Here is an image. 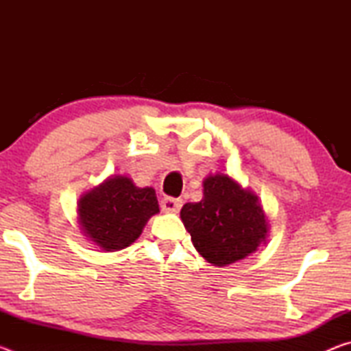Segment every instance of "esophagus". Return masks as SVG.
<instances>
[{
    "instance_id": "obj_1",
    "label": "esophagus",
    "mask_w": 351,
    "mask_h": 351,
    "mask_svg": "<svg viewBox=\"0 0 351 351\" xmlns=\"http://www.w3.org/2000/svg\"><path fill=\"white\" fill-rule=\"evenodd\" d=\"M182 201L180 198H164L161 201V209L165 213H176L180 212Z\"/></svg>"
}]
</instances>
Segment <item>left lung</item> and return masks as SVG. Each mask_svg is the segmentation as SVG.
Wrapping results in <instances>:
<instances>
[{"mask_svg":"<svg viewBox=\"0 0 351 351\" xmlns=\"http://www.w3.org/2000/svg\"><path fill=\"white\" fill-rule=\"evenodd\" d=\"M181 219L197 252L218 268L245 260L268 243L269 221L258 195L228 173L204 178L203 199L184 204Z\"/></svg>","mask_w":351,"mask_h":351,"instance_id":"1","label":"left lung"}]
</instances>
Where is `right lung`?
I'll return each instance as SVG.
<instances>
[{
  "instance_id": "right-lung-1",
  "label": "right lung",
  "mask_w": 351,
  "mask_h": 351,
  "mask_svg": "<svg viewBox=\"0 0 351 351\" xmlns=\"http://www.w3.org/2000/svg\"><path fill=\"white\" fill-rule=\"evenodd\" d=\"M156 213L159 204L154 189L138 187L125 175L108 176L77 201L82 234L104 252L133 245Z\"/></svg>"
}]
</instances>
